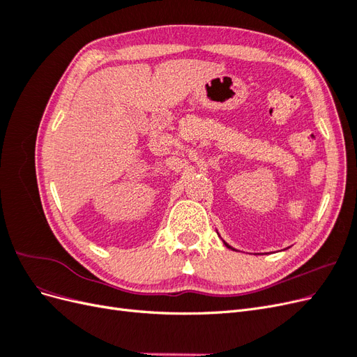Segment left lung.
I'll list each match as a JSON object with an SVG mask.
<instances>
[{"instance_id": "1", "label": "left lung", "mask_w": 357, "mask_h": 357, "mask_svg": "<svg viewBox=\"0 0 357 357\" xmlns=\"http://www.w3.org/2000/svg\"><path fill=\"white\" fill-rule=\"evenodd\" d=\"M225 245H226V247H228V248H232V247H231L229 244H226V243H225Z\"/></svg>"}]
</instances>
